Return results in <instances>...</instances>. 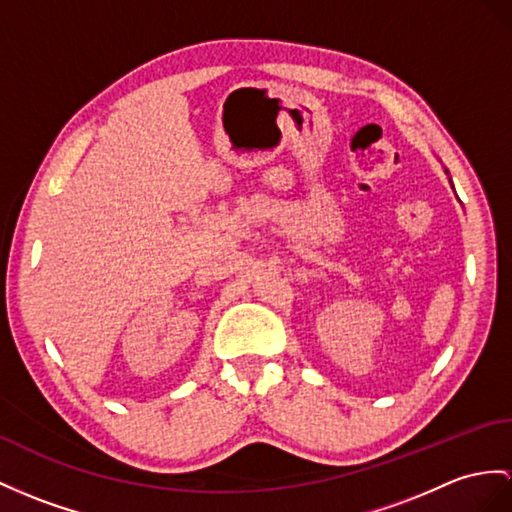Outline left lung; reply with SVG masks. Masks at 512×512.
<instances>
[{"mask_svg":"<svg viewBox=\"0 0 512 512\" xmlns=\"http://www.w3.org/2000/svg\"><path fill=\"white\" fill-rule=\"evenodd\" d=\"M445 173H447V176H450V171H447V169H445ZM450 182H452V178H450ZM452 189H454V184H452Z\"/></svg>","mask_w":512,"mask_h":512,"instance_id":"left-lung-1","label":"left lung"}]
</instances>
